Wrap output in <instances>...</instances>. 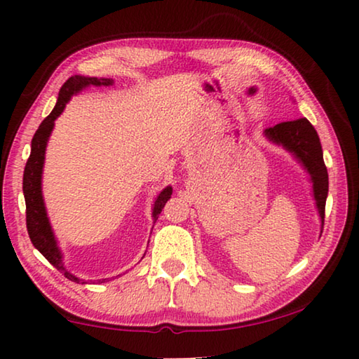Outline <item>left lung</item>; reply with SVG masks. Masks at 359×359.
<instances>
[{
	"label": "left lung",
	"mask_w": 359,
	"mask_h": 359,
	"mask_svg": "<svg viewBox=\"0 0 359 359\" xmlns=\"http://www.w3.org/2000/svg\"><path fill=\"white\" fill-rule=\"evenodd\" d=\"M266 136L277 144H282L285 149L293 151L299 158L302 165L311 172L313 182V194L317 208L325 223V205L327 196V169L323 161L320 137L317 131L307 118H296L291 121H282L276 126L266 130Z\"/></svg>",
	"instance_id": "1"
}]
</instances>
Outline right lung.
<instances>
[{
	"label": "right lung",
	"mask_w": 359,
	"mask_h": 359,
	"mask_svg": "<svg viewBox=\"0 0 359 359\" xmlns=\"http://www.w3.org/2000/svg\"><path fill=\"white\" fill-rule=\"evenodd\" d=\"M111 79H96V77H82L74 76L69 77L68 81L63 83L62 90L58 93V101L53 111L42 120L38 131L34 133L33 141H32V154L25 165V171H23V194H25V204H27V229L28 236L32 239L33 245L44 255L46 259L52 266H55L58 271H62L66 278H69L72 282H81L77 277L69 274L65 269L62 263V253H60L55 238L50 229V223L47 220L44 201H42L41 194V174H42V165H44V154H46V145L47 139L50 136V131L53 128V121L57 120L60 114L63 112L66 102L74 93L83 87L88 85H111ZM172 188L166 187L160 194H158L156 201L154 204V218L156 220L158 215L161 214L163 208L168 203V199L171 198ZM107 280V278H104ZM85 283V282H83Z\"/></svg>",
	"instance_id": "1"
}]
</instances>
